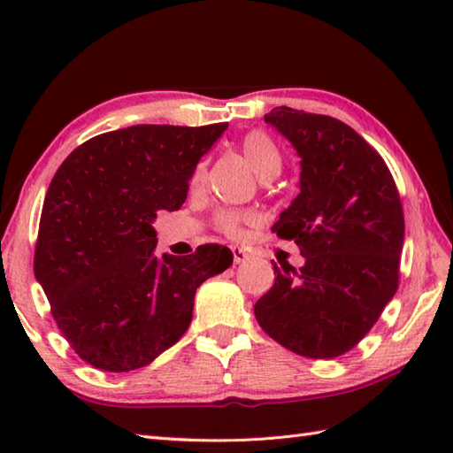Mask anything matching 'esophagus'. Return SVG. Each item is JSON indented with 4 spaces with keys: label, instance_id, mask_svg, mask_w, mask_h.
Returning a JSON list of instances; mask_svg holds the SVG:
<instances>
[{
    "label": "esophagus",
    "instance_id": "obj_1",
    "mask_svg": "<svg viewBox=\"0 0 453 453\" xmlns=\"http://www.w3.org/2000/svg\"><path fill=\"white\" fill-rule=\"evenodd\" d=\"M232 253H234V263L235 265H242V263H245L247 258H249V253L245 251V249H242V247H234Z\"/></svg>",
    "mask_w": 453,
    "mask_h": 453
}]
</instances>
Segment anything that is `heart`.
Instances as JSON below:
<instances>
[{"label": "heart", "mask_w": 453, "mask_h": 453, "mask_svg": "<svg viewBox=\"0 0 453 453\" xmlns=\"http://www.w3.org/2000/svg\"><path fill=\"white\" fill-rule=\"evenodd\" d=\"M242 151L249 161V165L253 167V171L261 179L276 177L282 169V153L278 150L274 140L263 130H253L245 134L242 140ZM204 163H200L195 169V175H192V182L200 185L204 180ZM218 221L226 234L239 235L242 234L243 221H247V216L237 214V211H221Z\"/></svg>", "instance_id": "heart-1"}]
</instances>
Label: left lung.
<instances>
[{
  "label": "left lung",
  "instance_id": "8db88e82",
  "mask_svg": "<svg viewBox=\"0 0 453 453\" xmlns=\"http://www.w3.org/2000/svg\"><path fill=\"white\" fill-rule=\"evenodd\" d=\"M300 156V195L273 232L305 263L274 266L255 303L263 331L307 358H334L358 344L397 292L405 237L401 198L386 161L349 124L276 107L265 114Z\"/></svg>",
  "mask_w": 453,
  "mask_h": 453
}]
</instances>
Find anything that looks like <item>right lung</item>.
I'll list each match as a JSON object with an SVG mask.
<instances>
[{
	"label": "right lung",
	"instance_id": "1",
	"mask_svg": "<svg viewBox=\"0 0 453 453\" xmlns=\"http://www.w3.org/2000/svg\"><path fill=\"white\" fill-rule=\"evenodd\" d=\"M227 122L138 127L75 148L48 187L35 276L81 360L130 372L171 349L192 321L196 288L234 263L227 247L156 255L157 210H179L200 157Z\"/></svg>",
	"mask_w": 453,
	"mask_h": 453
}]
</instances>
